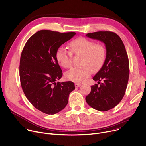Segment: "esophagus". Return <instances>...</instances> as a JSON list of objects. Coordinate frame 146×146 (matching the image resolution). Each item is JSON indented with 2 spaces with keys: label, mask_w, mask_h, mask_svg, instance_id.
<instances>
[{
  "label": "esophagus",
  "mask_w": 146,
  "mask_h": 146,
  "mask_svg": "<svg viewBox=\"0 0 146 146\" xmlns=\"http://www.w3.org/2000/svg\"><path fill=\"white\" fill-rule=\"evenodd\" d=\"M75 87H79L81 86V84L80 83H76L75 84Z\"/></svg>",
  "instance_id": "esophagus-1"
}]
</instances>
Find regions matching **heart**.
<instances>
[{"mask_svg": "<svg viewBox=\"0 0 146 146\" xmlns=\"http://www.w3.org/2000/svg\"><path fill=\"white\" fill-rule=\"evenodd\" d=\"M71 52L63 46L58 48L56 52V59L61 66L69 68L72 65V53L82 55L80 67H73L67 71L64 75L66 79L76 83L83 82L92 73L100 70L104 66L106 52L105 47L92 40L79 37L70 44Z\"/></svg>", "mask_w": 146, "mask_h": 146, "instance_id": "b5f03b06", "label": "heart"}]
</instances>
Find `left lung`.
I'll use <instances>...</instances> for the list:
<instances>
[{
	"label": "left lung",
	"mask_w": 146,
	"mask_h": 146,
	"mask_svg": "<svg viewBox=\"0 0 146 146\" xmlns=\"http://www.w3.org/2000/svg\"><path fill=\"white\" fill-rule=\"evenodd\" d=\"M86 36L105 44L106 58L93 78L100 85L91 86V92L86 101L96 110L107 111L118 105L125 94L129 75L128 54L121 39L114 32L100 31L87 33Z\"/></svg>",
	"instance_id": "1"
}]
</instances>
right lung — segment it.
I'll list each match as a JSON object with an SVG mask.
<instances>
[{
	"instance_id": "1",
	"label": "right lung",
	"mask_w": 146,
	"mask_h": 146,
	"mask_svg": "<svg viewBox=\"0 0 146 146\" xmlns=\"http://www.w3.org/2000/svg\"><path fill=\"white\" fill-rule=\"evenodd\" d=\"M75 34L40 31L29 38L22 50L19 63L21 87L29 102L45 114L62 110L75 89L71 81L56 82L63 73L55 55L57 49Z\"/></svg>"
}]
</instances>
